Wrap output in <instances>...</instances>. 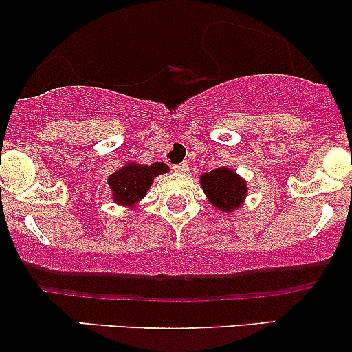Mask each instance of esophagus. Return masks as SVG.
Instances as JSON below:
<instances>
[{"label":"esophagus","mask_w":352,"mask_h":352,"mask_svg":"<svg viewBox=\"0 0 352 352\" xmlns=\"http://www.w3.org/2000/svg\"><path fill=\"white\" fill-rule=\"evenodd\" d=\"M173 170H175L177 173H187L189 172V163L182 162V163H179V165H173Z\"/></svg>","instance_id":"esophagus-1"}]
</instances>
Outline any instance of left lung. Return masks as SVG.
<instances>
[{
    "mask_svg": "<svg viewBox=\"0 0 352 352\" xmlns=\"http://www.w3.org/2000/svg\"><path fill=\"white\" fill-rule=\"evenodd\" d=\"M201 184L211 204L226 212H232L233 209L239 208L243 197L247 196L245 180L228 168H216L204 173L201 177Z\"/></svg>",
    "mask_w": 352,
    "mask_h": 352,
    "instance_id": "left-lung-1",
    "label": "left lung"
}]
</instances>
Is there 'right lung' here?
Here are the masks:
<instances>
[{"mask_svg":"<svg viewBox=\"0 0 352 352\" xmlns=\"http://www.w3.org/2000/svg\"><path fill=\"white\" fill-rule=\"evenodd\" d=\"M168 172L165 163H153V165H138L129 163L119 172L109 177V186L113 192V201L122 206H133L141 197L146 196L151 182L160 173Z\"/></svg>","mask_w":352,"mask_h":352,"instance_id":"obj_1","label":"right lung"}]
</instances>
